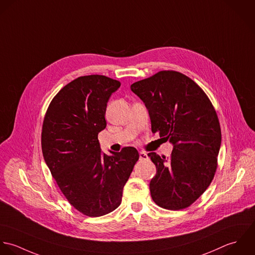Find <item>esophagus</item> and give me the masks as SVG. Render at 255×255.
I'll use <instances>...</instances> for the list:
<instances>
[{
    "instance_id": "esophagus-1",
    "label": "esophagus",
    "mask_w": 255,
    "mask_h": 255,
    "mask_svg": "<svg viewBox=\"0 0 255 255\" xmlns=\"http://www.w3.org/2000/svg\"><path fill=\"white\" fill-rule=\"evenodd\" d=\"M139 158H140L141 160H147V159L149 158V156H148V154L145 153V152H140V153H139Z\"/></svg>"
}]
</instances>
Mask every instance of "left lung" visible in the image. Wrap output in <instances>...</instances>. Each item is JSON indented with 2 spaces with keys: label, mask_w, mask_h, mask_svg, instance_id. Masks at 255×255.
I'll return each instance as SVG.
<instances>
[{
  "label": "left lung",
  "mask_w": 255,
  "mask_h": 255,
  "mask_svg": "<svg viewBox=\"0 0 255 255\" xmlns=\"http://www.w3.org/2000/svg\"><path fill=\"white\" fill-rule=\"evenodd\" d=\"M145 103L152 132L173 146L171 156L149 153L156 167L150 182L153 202L181 210L195 202L217 168L222 134L217 113L202 89L185 75L161 71L131 85Z\"/></svg>",
  "instance_id": "left-lung-1"
}]
</instances>
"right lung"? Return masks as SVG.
Returning <instances> with one entry per match:
<instances>
[{
	"mask_svg": "<svg viewBox=\"0 0 255 255\" xmlns=\"http://www.w3.org/2000/svg\"><path fill=\"white\" fill-rule=\"evenodd\" d=\"M118 81L105 76L80 77L52 100L41 134L44 160L62 193L78 211L101 217L114 211L139 153L126 147L103 153L98 139L106 127L105 111Z\"/></svg>",
	"mask_w": 255,
	"mask_h": 255,
	"instance_id": "right-lung-1",
	"label": "right lung"
}]
</instances>
